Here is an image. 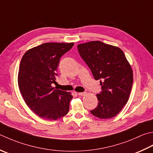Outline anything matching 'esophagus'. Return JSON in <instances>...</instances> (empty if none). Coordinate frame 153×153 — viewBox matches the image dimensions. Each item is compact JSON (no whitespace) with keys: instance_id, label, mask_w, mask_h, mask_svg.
Masks as SVG:
<instances>
[{"instance_id":"1","label":"esophagus","mask_w":153,"mask_h":153,"mask_svg":"<svg viewBox=\"0 0 153 153\" xmlns=\"http://www.w3.org/2000/svg\"><path fill=\"white\" fill-rule=\"evenodd\" d=\"M87 93L86 92H79V93H77V94L79 95H81V96H83V95H86Z\"/></svg>"}]
</instances>
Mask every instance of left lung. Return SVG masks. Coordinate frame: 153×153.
Segmentation results:
<instances>
[{"label": "left lung", "instance_id": "left-lung-1", "mask_svg": "<svg viewBox=\"0 0 153 153\" xmlns=\"http://www.w3.org/2000/svg\"><path fill=\"white\" fill-rule=\"evenodd\" d=\"M77 49L95 79H100L101 91L97 94L98 105L90 112L100 119L113 117L129 97L133 82L129 63L119 48L100 41L78 44Z\"/></svg>", "mask_w": 153, "mask_h": 153}]
</instances>
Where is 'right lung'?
<instances>
[{
    "label": "right lung",
    "instance_id": "1",
    "mask_svg": "<svg viewBox=\"0 0 153 153\" xmlns=\"http://www.w3.org/2000/svg\"><path fill=\"white\" fill-rule=\"evenodd\" d=\"M74 43H44L28 50L21 59L18 83L21 94L32 111L46 120L67 115L73 96L54 89L59 59Z\"/></svg>",
    "mask_w": 153,
    "mask_h": 153
}]
</instances>
